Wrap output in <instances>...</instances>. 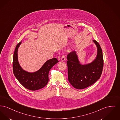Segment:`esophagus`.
I'll return each instance as SVG.
<instances>
[{
	"label": "esophagus",
	"instance_id": "34e87169",
	"mask_svg": "<svg viewBox=\"0 0 120 120\" xmlns=\"http://www.w3.org/2000/svg\"><path fill=\"white\" fill-rule=\"evenodd\" d=\"M66 60V56L65 55H62V56L61 57V61H64Z\"/></svg>",
	"mask_w": 120,
	"mask_h": 120
}]
</instances>
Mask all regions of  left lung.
I'll use <instances>...</instances> for the list:
<instances>
[{"label":"left lung","instance_id":"left-lung-1","mask_svg":"<svg viewBox=\"0 0 120 120\" xmlns=\"http://www.w3.org/2000/svg\"><path fill=\"white\" fill-rule=\"evenodd\" d=\"M93 42L98 48L96 59L90 64L82 65L78 59L75 51L67 55L68 79L75 88L83 89L96 82L101 77L103 68V57L101 49L97 41Z\"/></svg>","mask_w":120,"mask_h":120}]
</instances>
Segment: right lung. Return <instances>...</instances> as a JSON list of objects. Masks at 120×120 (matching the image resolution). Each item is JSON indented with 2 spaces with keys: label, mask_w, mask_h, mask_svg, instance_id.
Instances as JSON below:
<instances>
[{
  "label": "right lung",
  "mask_w": 120,
  "mask_h": 120,
  "mask_svg": "<svg viewBox=\"0 0 120 120\" xmlns=\"http://www.w3.org/2000/svg\"><path fill=\"white\" fill-rule=\"evenodd\" d=\"M21 42L16 46L13 56V69L15 78L24 87L35 91L44 87L49 82V73L52 68L59 61L56 58L48 60L42 68L34 72L23 70L19 65L18 59V50Z\"/></svg>",
  "instance_id": "1"
}]
</instances>
